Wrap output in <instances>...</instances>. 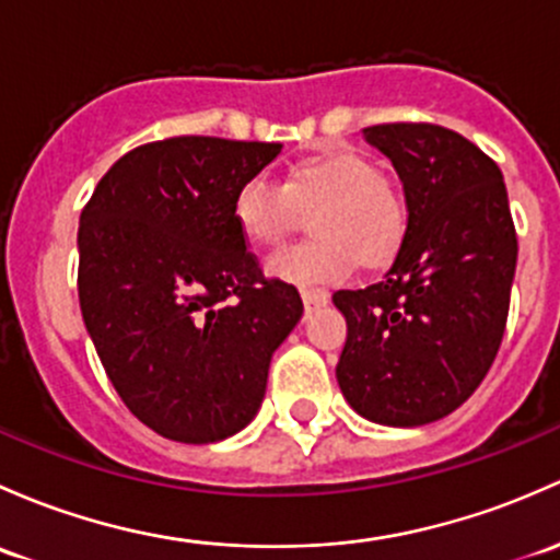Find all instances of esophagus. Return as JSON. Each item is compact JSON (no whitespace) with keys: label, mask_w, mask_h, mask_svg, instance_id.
I'll use <instances>...</instances> for the list:
<instances>
[{"label":"esophagus","mask_w":560,"mask_h":560,"mask_svg":"<svg viewBox=\"0 0 560 560\" xmlns=\"http://www.w3.org/2000/svg\"><path fill=\"white\" fill-rule=\"evenodd\" d=\"M300 298H303L305 311H314V308H319V305L327 303L329 292L327 290H303L300 292Z\"/></svg>","instance_id":"34e87169"}]
</instances>
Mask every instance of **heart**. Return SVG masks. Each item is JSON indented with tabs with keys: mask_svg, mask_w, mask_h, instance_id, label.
<instances>
[{
	"mask_svg": "<svg viewBox=\"0 0 560 560\" xmlns=\"http://www.w3.org/2000/svg\"><path fill=\"white\" fill-rule=\"evenodd\" d=\"M311 214L314 238L279 249L268 273L298 287H319L362 268H384L402 249L410 211L392 176L351 150L311 152L284 172L281 185L252 176L238 187L233 217L249 244H281Z\"/></svg>",
	"mask_w": 560,
	"mask_h": 560,
	"instance_id": "heart-1",
	"label": "heart"
}]
</instances>
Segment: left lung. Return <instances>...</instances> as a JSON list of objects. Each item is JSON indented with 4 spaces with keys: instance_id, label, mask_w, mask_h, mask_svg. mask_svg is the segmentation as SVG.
<instances>
[{
    "instance_id": "8db88e82",
    "label": "left lung",
    "mask_w": 560,
    "mask_h": 560,
    "mask_svg": "<svg viewBox=\"0 0 560 560\" xmlns=\"http://www.w3.org/2000/svg\"><path fill=\"white\" fill-rule=\"evenodd\" d=\"M364 137L397 168L410 222L384 279L332 295L349 325L335 375L364 419L421 427L453 413L493 364L517 235L502 172L462 133L384 122Z\"/></svg>"
}]
</instances>
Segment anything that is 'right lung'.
Listing matches in <instances>:
<instances>
[{"mask_svg": "<svg viewBox=\"0 0 560 560\" xmlns=\"http://www.w3.org/2000/svg\"><path fill=\"white\" fill-rule=\"evenodd\" d=\"M273 141L172 137L126 152L80 214L78 292L126 408L161 438L217 443L255 419L270 357L303 316L233 217Z\"/></svg>", "mask_w": 560, "mask_h": 560, "instance_id": "add662e5", "label": "right lung"}]
</instances>
